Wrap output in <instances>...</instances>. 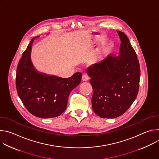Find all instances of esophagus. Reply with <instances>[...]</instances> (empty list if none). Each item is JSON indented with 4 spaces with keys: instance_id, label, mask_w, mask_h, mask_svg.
<instances>
[{
    "instance_id": "obj_1",
    "label": "esophagus",
    "mask_w": 159,
    "mask_h": 159,
    "mask_svg": "<svg viewBox=\"0 0 159 159\" xmlns=\"http://www.w3.org/2000/svg\"><path fill=\"white\" fill-rule=\"evenodd\" d=\"M89 79V78L88 75H86V74H84L82 77V80L83 81H87Z\"/></svg>"
}]
</instances>
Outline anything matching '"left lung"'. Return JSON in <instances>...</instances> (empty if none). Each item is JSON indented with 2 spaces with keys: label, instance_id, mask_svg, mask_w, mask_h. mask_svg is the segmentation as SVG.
Returning a JSON list of instances; mask_svg holds the SVG:
<instances>
[{
  "label": "left lung",
  "instance_id": "left-lung-1",
  "mask_svg": "<svg viewBox=\"0 0 159 159\" xmlns=\"http://www.w3.org/2000/svg\"><path fill=\"white\" fill-rule=\"evenodd\" d=\"M120 40L119 56L109 55L87 69L93 89V109L103 118H115L128 109L137 96L140 69L127 36L117 31Z\"/></svg>",
  "mask_w": 159,
  "mask_h": 159
}]
</instances>
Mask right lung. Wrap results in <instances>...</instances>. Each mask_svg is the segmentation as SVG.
I'll return each instance as SVG.
<instances>
[{
    "instance_id": "1",
    "label": "right lung",
    "mask_w": 159,
    "mask_h": 159,
    "mask_svg": "<svg viewBox=\"0 0 159 159\" xmlns=\"http://www.w3.org/2000/svg\"><path fill=\"white\" fill-rule=\"evenodd\" d=\"M33 38L19 61L16 84L19 97L32 115L41 118L60 116L67 106L72 90L79 85L82 74L61 78L38 72L31 60Z\"/></svg>"
}]
</instances>
